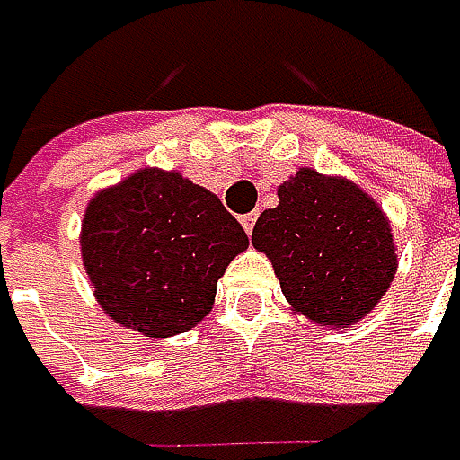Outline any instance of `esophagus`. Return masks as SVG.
Wrapping results in <instances>:
<instances>
[{"label":"esophagus","instance_id":"obj_1","mask_svg":"<svg viewBox=\"0 0 460 460\" xmlns=\"http://www.w3.org/2000/svg\"><path fill=\"white\" fill-rule=\"evenodd\" d=\"M256 217H259V212H248V215H243V217H240V223H243V228H245V234H253Z\"/></svg>","mask_w":460,"mask_h":460}]
</instances>
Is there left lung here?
I'll return each instance as SVG.
<instances>
[{
    "label": "left lung",
    "instance_id": "1",
    "mask_svg": "<svg viewBox=\"0 0 460 460\" xmlns=\"http://www.w3.org/2000/svg\"><path fill=\"white\" fill-rule=\"evenodd\" d=\"M294 314L341 330L368 316L390 288L398 256L390 217L346 177L294 172L278 185V207L253 226Z\"/></svg>",
    "mask_w": 460,
    "mask_h": 460
}]
</instances>
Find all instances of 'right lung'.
<instances>
[{
    "instance_id": "add662e5",
    "label": "right lung",
    "mask_w": 460,
    "mask_h": 460,
    "mask_svg": "<svg viewBox=\"0 0 460 460\" xmlns=\"http://www.w3.org/2000/svg\"><path fill=\"white\" fill-rule=\"evenodd\" d=\"M78 243L97 305L128 330L172 338L212 311L248 234L207 188L144 166L89 199Z\"/></svg>"
}]
</instances>
